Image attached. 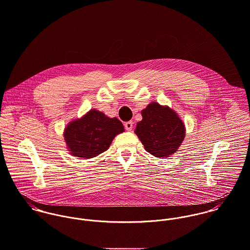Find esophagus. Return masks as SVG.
Returning <instances> with one entry per match:
<instances>
[{
    "mask_svg": "<svg viewBox=\"0 0 250 250\" xmlns=\"http://www.w3.org/2000/svg\"><path fill=\"white\" fill-rule=\"evenodd\" d=\"M132 126H133V123L132 122H127V123L125 124V127L128 131H130L132 129Z\"/></svg>",
    "mask_w": 250,
    "mask_h": 250,
    "instance_id": "1",
    "label": "esophagus"
}]
</instances>
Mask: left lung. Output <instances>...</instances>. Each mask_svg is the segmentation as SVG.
Here are the masks:
<instances>
[{
    "label": "left lung",
    "instance_id": "8db88e82",
    "mask_svg": "<svg viewBox=\"0 0 250 250\" xmlns=\"http://www.w3.org/2000/svg\"><path fill=\"white\" fill-rule=\"evenodd\" d=\"M135 134L145 150L155 157L165 158L177 152L186 137V125L178 113L167 105L152 101L141 111Z\"/></svg>",
    "mask_w": 250,
    "mask_h": 250
}]
</instances>
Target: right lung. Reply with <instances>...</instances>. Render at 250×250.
Returning <instances> with one entry per match:
<instances>
[{"mask_svg":"<svg viewBox=\"0 0 250 250\" xmlns=\"http://www.w3.org/2000/svg\"><path fill=\"white\" fill-rule=\"evenodd\" d=\"M125 131L117 118L91 109L80 119L69 122L63 130L66 149L73 156L92 158L108 150L113 139Z\"/></svg>","mask_w":250,"mask_h":250,"instance_id":"1","label":"right lung"}]
</instances>
